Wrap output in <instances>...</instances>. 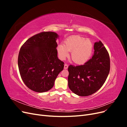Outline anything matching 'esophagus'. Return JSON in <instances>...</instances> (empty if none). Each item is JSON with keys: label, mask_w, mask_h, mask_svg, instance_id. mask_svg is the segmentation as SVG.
<instances>
[{"label": "esophagus", "mask_w": 127, "mask_h": 127, "mask_svg": "<svg viewBox=\"0 0 127 127\" xmlns=\"http://www.w3.org/2000/svg\"><path fill=\"white\" fill-rule=\"evenodd\" d=\"M68 67V64H65L64 65V69H67Z\"/></svg>", "instance_id": "obj_1"}]
</instances>
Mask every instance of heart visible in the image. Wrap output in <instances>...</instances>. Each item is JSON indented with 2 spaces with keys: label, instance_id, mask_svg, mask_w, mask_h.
<instances>
[{
  "label": "heart",
  "instance_id": "1",
  "mask_svg": "<svg viewBox=\"0 0 127 127\" xmlns=\"http://www.w3.org/2000/svg\"><path fill=\"white\" fill-rule=\"evenodd\" d=\"M93 45L90 40L78 35L68 37L64 44L58 47V52L60 58L64 60L71 53V59L77 64H83L90 58Z\"/></svg>",
  "mask_w": 127,
  "mask_h": 127
}]
</instances>
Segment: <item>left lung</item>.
Masks as SVG:
<instances>
[{
    "instance_id": "left-lung-1",
    "label": "left lung",
    "mask_w": 127,
    "mask_h": 127,
    "mask_svg": "<svg viewBox=\"0 0 127 127\" xmlns=\"http://www.w3.org/2000/svg\"><path fill=\"white\" fill-rule=\"evenodd\" d=\"M94 49L92 57L84 64H70L68 68L69 88L80 96L91 95L100 89L110 72V56L102 42H96Z\"/></svg>"
}]
</instances>
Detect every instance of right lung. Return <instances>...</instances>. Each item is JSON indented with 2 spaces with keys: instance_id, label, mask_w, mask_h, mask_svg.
Segmentation results:
<instances>
[{
  "instance_id": "1",
  "label": "right lung",
  "mask_w": 127,
  "mask_h": 127,
  "mask_svg": "<svg viewBox=\"0 0 127 127\" xmlns=\"http://www.w3.org/2000/svg\"><path fill=\"white\" fill-rule=\"evenodd\" d=\"M53 32L35 34L22 45L18 57L19 71L23 82L38 93L48 91L54 85L64 63L58 58L57 38Z\"/></svg>"
}]
</instances>
